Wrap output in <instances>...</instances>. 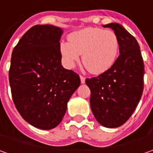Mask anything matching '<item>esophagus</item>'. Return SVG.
<instances>
[{
	"instance_id": "obj_1",
	"label": "esophagus",
	"mask_w": 153,
	"mask_h": 153,
	"mask_svg": "<svg viewBox=\"0 0 153 153\" xmlns=\"http://www.w3.org/2000/svg\"><path fill=\"white\" fill-rule=\"evenodd\" d=\"M80 79H81V82H82V83H84V82H85V77H84V76H80Z\"/></svg>"
}]
</instances>
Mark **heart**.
I'll return each mask as SVG.
<instances>
[{"label":"heart","mask_w":153,"mask_h":153,"mask_svg":"<svg viewBox=\"0 0 153 153\" xmlns=\"http://www.w3.org/2000/svg\"><path fill=\"white\" fill-rule=\"evenodd\" d=\"M59 45L63 60L73 67L82 54V63L93 74H102L113 66L119 53V40L112 30L88 27L69 35Z\"/></svg>","instance_id":"1"}]
</instances>
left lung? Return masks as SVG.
I'll return each mask as SVG.
<instances>
[{"label":"left lung","instance_id":"left-lung-1","mask_svg":"<svg viewBox=\"0 0 153 153\" xmlns=\"http://www.w3.org/2000/svg\"><path fill=\"white\" fill-rule=\"evenodd\" d=\"M114 30L119 53L113 66L96 77L87 78L90 106L100 124L117 128L125 123L137 107L143 93L145 69L136 39L117 23L103 25Z\"/></svg>","mask_w":153,"mask_h":153}]
</instances>
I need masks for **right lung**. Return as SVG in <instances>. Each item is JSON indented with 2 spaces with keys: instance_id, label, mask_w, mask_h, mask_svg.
<instances>
[{
  "instance_id": "obj_1",
  "label": "right lung",
  "mask_w": 153,
  "mask_h": 153,
  "mask_svg": "<svg viewBox=\"0 0 153 153\" xmlns=\"http://www.w3.org/2000/svg\"><path fill=\"white\" fill-rule=\"evenodd\" d=\"M62 34L59 27L35 25L12 53L9 83L15 106L27 123L41 129L60 123L81 83L77 74L62 66Z\"/></svg>"
}]
</instances>
